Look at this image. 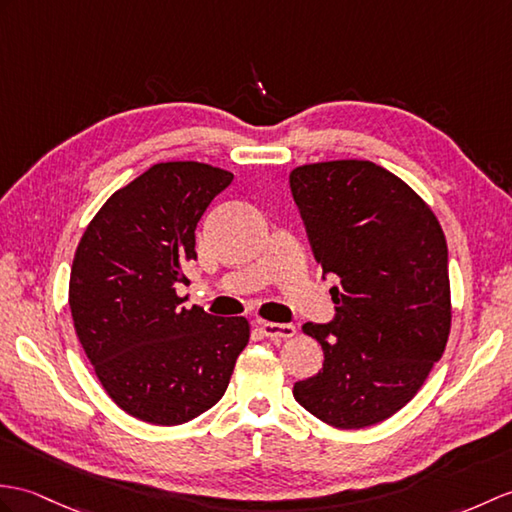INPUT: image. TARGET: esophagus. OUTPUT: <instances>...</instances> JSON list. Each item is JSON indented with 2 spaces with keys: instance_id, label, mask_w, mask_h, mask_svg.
<instances>
[{
  "instance_id": "34e87169",
  "label": "esophagus",
  "mask_w": 512,
  "mask_h": 512,
  "mask_svg": "<svg viewBox=\"0 0 512 512\" xmlns=\"http://www.w3.org/2000/svg\"><path fill=\"white\" fill-rule=\"evenodd\" d=\"M261 334L270 340H288L296 334L294 325H281V323H259Z\"/></svg>"
}]
</instances>
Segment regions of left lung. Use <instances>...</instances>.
Listing matches in <instances>:
<instances>
[{"instance_id":"left-lung-1","label":"left lung","mask_w":512,"mask_h":512,"mask_svg":"<svg viewBox=\"0 0 512 512\" xmlns=\"http://www.w3.org/2000/svg\"><path fill=\"white\" fill-rule=\"evenodd\" d=\"M334 318L305 323L323 368L292 395L316 419L360 430L392 417L441 360L451 327L447 242L412 187L371 161H325L290 174Z\"/></svg>"}]
</instances>
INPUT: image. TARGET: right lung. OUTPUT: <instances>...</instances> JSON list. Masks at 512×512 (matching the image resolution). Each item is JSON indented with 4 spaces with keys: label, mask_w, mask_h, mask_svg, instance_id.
<instances>
[{
    "label": "right lung",
    "mask_w": 512,
    "mask_h": 512,
    "mask_svg": "<svg viewBox=\"0 0 512 512\" xmlns=\"http://www.w3.org/2000/svg\"><path fill=\"white\" fill-rule=\"evenodd\" d=\"M233 181L198 161L152 165L95 213L76 248L69 307L109 397L130 417L181 425L222 399L248 344L244 316L183 307L196 224Z\"/></svg>",
    "instance_id": "right-lung-1"
}]
</instances>
